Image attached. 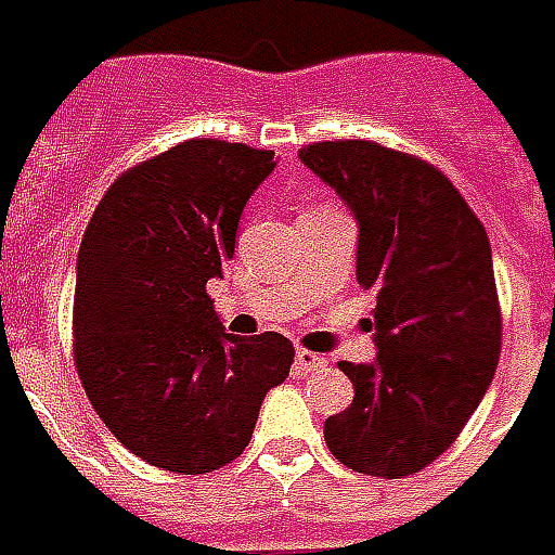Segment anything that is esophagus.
I'll use <instances>...</instances> for the list:
<instances>
[{
  "label": "esophagus",
  "instance_id": "esophagus-1",
  "mask_svg": "<svg viewBox=\"0 0 555 555\" xmlns=\"http://www.w3.org/2000/svg\"><path fill=\"white\" fill-rule=\"evenodd\" d=\"M296 367L301 373L320 371V367H325V359H322V356H317V352H310V349H298V352H296Z\"/></svg>",
  "mask_w": 555,
  "mask_h": 555
}]
</instances>
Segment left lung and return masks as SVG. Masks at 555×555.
<instances>
[{"label":"left lung","mask_w":555,"mask_h":555,"mask_svg":"<svg viewBox=\"0 0 555 555\" xmlns=\"http://www.w3.org/2000/svg\"><path fill=\"white\" fill-rule=\"evenodd\" d=\"M305 167L359 221L356 278L376 293L373 364L340 361L356 385L325 442L356 473H422L460 436L496 373V278L485 223L434 164L371 140L310 143Z\"/></svg>","instance_id":"1"}]
</instances>
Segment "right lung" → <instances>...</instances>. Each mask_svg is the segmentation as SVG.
<instances>
[{"label":"right lung","instance_id":"right-lung-1","mask_svg":"<svg viewBox=\"0 0 555 555\" xmlns=\"http://www.w3.org/2000/svg\"><path fill=\"white\" fill-rule=\"evenodd\" d=\"M274 164L245 143L172 145L121 172L82 233L74 364L109 434L158 469L233 463L266 391L289 376L284 334L223 332L206 293Z\"/></svg>","mask_w":555,"mask_h":555}]
</instances>
